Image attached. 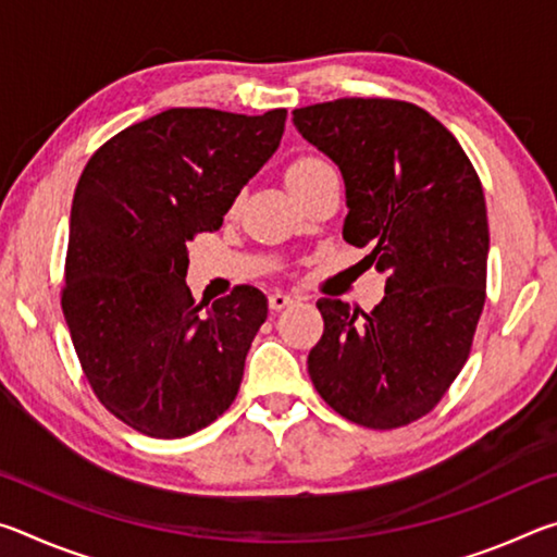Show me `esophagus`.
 Here are the masks:
<instances>
[{
    "label": "esophagus",
    "instance_id": "34e87169",
    "mask_svg": "<svg viewBox=\"0 0 557 557\" xmlns=\"http://www.w3.org/2000/svg\"><path fill=\"white\" fill-rule=\"evenodd\" d=\"M289 305H295V297L292 295H287V292H272L270 295V307L272 309H285V307H289Z\"/></svg>",
    "mask_w": 557,
    "mask_h": 557
}]
</instances>
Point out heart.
Returning <instances> with one entry per match:
<instances>
[{
  "label": "heart",
  "instance_id": "b5f03b06",
  "mask_svg": "<svg viewBox=\"0 0 557 557\" xmlns=\"http://www.w3.org/2000/svg\"><path fill=\"white\" fill-rule=\"evenodd\" d=\"M324 169H329V164H324L322 159H317V157H299L287 169V186L292 188V186H297L301 182H307V178H312L314 174L324 172Z\"/></svg>",
  "mask_w": 557,
  "mask_h": 557
}]
</instances>
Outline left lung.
<instances>
[{
	"label": "left lung",
	"instance_id": "left-lung-1",
	"mask_svg": "<svg viewBox=\"0 0 557 557\" xmlns=\"http://www.w3.org/2000/svg\"><path fill=\"white\" fill-rule=\"evenodd\" d=\"M292 122L338 166L344 240L385 275L371 314L319 299L324 334L307 369L356 425L393 430L428 414L465 366L484 309L488 221L482 182L455 135L412 102L342 98Z\"/></svg>",
	"mask_w": 557,
	"mask_h": 557
}]
</instances>
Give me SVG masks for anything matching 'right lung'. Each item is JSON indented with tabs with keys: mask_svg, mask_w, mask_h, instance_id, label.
I'll return each instance as SVG.
<instances>
[{
	"mask_svg": "<svg viewBox=\"0 0 557 557\" xmlns=\"http://www.w3.org/2000/svg\"><path fill=\"white\" fill-rule=\"evenodd\" d=\"M285 120L164 110L102 145L75 186L61 307L98 400L147 437L194 435L238 395L268 297L240 285L196 305L186 243L221 228Z\"/></svg>",
	"mask_w": 557,
	"mask_h": 557,
	"instance_id": "add662e5",
	"label": "right lung"
}]
</instances>
